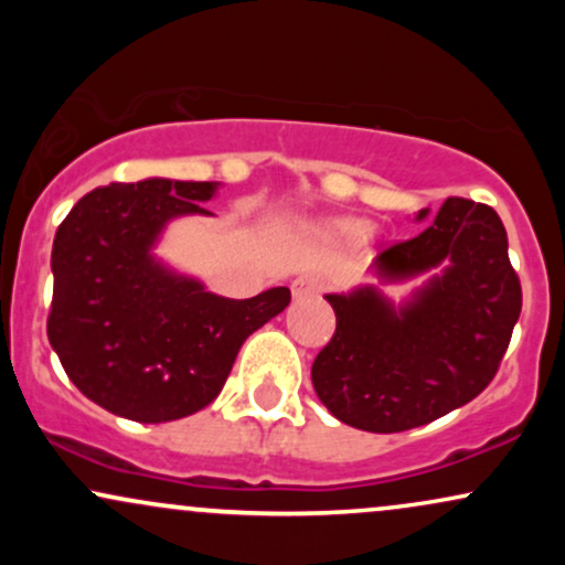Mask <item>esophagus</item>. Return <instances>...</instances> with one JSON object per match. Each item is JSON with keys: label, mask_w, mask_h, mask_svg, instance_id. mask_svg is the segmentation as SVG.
Segmentation results:
<instances>
[{"label": "esophagus", "mask_w": 565, "mask_h": 565, "mask_svg": "<svg viewBox=\"0 0 565 565\" xmlns=\"http://www.w3.org/2000/svg\"><path fill=\"white\" fill-rule=\"evenodd\" d=\"M321 289H323V281H321L319 276H313V274H305V276L295 278V281H291V295H295V300H305V297H316Z\"/></svg>", "instance_id": "esophagus-1"}]
</instances>
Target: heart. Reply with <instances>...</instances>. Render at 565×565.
Listing matches in <instances>:
<instances>
[{
    "label": "heart",
    "mask_w": 565,
    "mask_h": 565,
    "mask_svg": "<svg viewBox=\"0 0 565 565\" xmlns=\"http://www.w3.org/2000/svg\"><path fill=\"white\" fill-rule=\"evenodd\" d=\"M329 231L337 233V236H359V233L366 231V223H361V220H332Z\"/></svg>",
    "instance_id": "obj_1"
}]
</instances>
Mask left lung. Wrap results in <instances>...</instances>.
<instances>
[{
	"label": "left lung",
	"instance_id": "obj_1",
	"mask_svg": "<svg viewBox=\"0 0 565 565\" xmlns=\"http://www.w3.org/2000/svg\"><path fill=\"white\" fill-rule=\"evenodd\" d=\"M425 217L419 210L417 220ZM433 268L440 274L398 308L377 287L327 295L337 329L310 377L340 423L369 433L412 430L470 404L494 380L521 316V281L497 212L451 196L423 233L374 260L382 281Z\"/></svg>",
	"mask_w": 565,
	"mask_h": 565
}]
</instances>
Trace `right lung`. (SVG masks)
I'll return each mask as SVG.
<instances>
[{
    "label": "right lung",
    "mask_w": 565,
    "mask_h": 565,
    "mask_svg": "<svg viewBox=\"0 0 565 565\" xmlns=\"http://www.w3.org/2000/svg\"><path fill=\"white\" fill-rule=\"evenodd\" d=\"M217 183L148 178L82 196L53 244L50 345L68 380L106 412L172 423L210 406L238 348L287 308V287L249 300L212 295L153 257L164 225L212 215Z\"/></svg>",
    "instance_id": "1"
}]
</instances>
